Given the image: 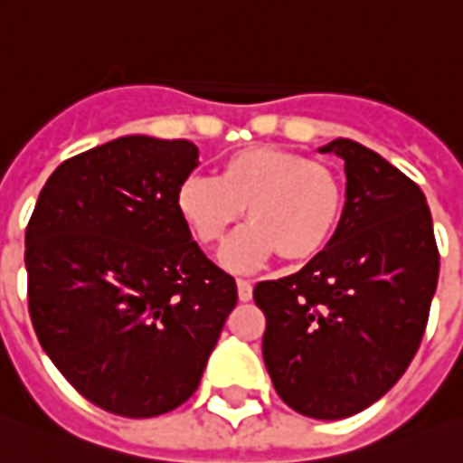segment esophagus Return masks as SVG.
Segmentation results:
<instances>
[{
  "instance_id": "obj_1",
  "label": "esophagus",
  "mask_w": 463,
  "mask_h": 463,
  "mask_svg": "<svg viewBox=\"0 0 463 463\" xmlns=\"http://www.w3.org/2000/svg\"><path fill=\"white\" fill-rule=\"evenodd\" d=\"M237 292L241 302H250L251 299V282L250 279H237Z\"/></svg>"
}]
</instances>
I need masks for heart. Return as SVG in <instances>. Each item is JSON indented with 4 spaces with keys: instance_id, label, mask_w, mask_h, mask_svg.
Returning a JSON list of instances; mask_svg holds the SVG:
<instances>
[{
    "instance_id": "1",
    "label": "heart",
    "mask_w": 463,
    "mask_h": 463,
    "mask_svg": "<svg viewBox=\"0 0 463 463\" xmlns=\"http://www.w3.org/2000/svg\"><path fill=\"white\" fill-rule=\"evenodd\" d=\"M343 206L345 186L335 168L277 146L241 148L216 178L194 174L176 189L178 216L201 247H216L247 209L250 226L222 251L234 272H250L272 254L315 260L333 241Z\"/></svg>"
}]
</instances>
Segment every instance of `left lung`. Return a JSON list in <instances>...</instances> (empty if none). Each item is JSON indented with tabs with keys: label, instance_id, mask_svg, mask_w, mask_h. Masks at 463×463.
Returning <instances> with one entry per match:
<instances>
[{
	"label": "left lung",
	"instance_id": "left-lung-1",
	"mask_svg": "<svg viewBox=\"0 0 463 463\" xmlns=\"http://www.w3.org/2000/svg\"><path fill=\"white\" fill-rule=\"evenodd\" d=\"M345 209L333 241L299 272L254 287L264 365L302 416L347 419L385 396L426 333L439 247L423 191L378 153L337 138Z\"/></svg>",
	"mask_w": 463,
	"mask_h": 463
}]
</instances>
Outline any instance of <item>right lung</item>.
<instances>
[{
    "label": "right lung",
    "mask_w": 463,
    "mask_h": 463,
    "mask_svg": "<svg viewBox=\"0 0 463 463\" xmlns=\"http://www.w3.org/2000/svg\"><path fill=\"white\" fill-rule=\"evenodd\" d=\"M191 140L126 136L67 158L24 234L27 302L44 353L90 403L151 419L186 403L237 305L176 212Z\"/></svg>",
    "instance_id": "add662e5"
}]
</instances>
